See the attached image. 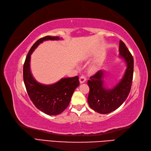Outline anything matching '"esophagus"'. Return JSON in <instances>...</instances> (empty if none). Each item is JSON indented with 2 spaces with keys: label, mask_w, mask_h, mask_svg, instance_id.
<instances>
[{
  "label": "esophagus",
  "mask_w": 151,
  "mask_h": 151,
  "mask_svg": "<svg viewBox=\"0 0 151 151\" xmlns=\"http://www.w3.org/2000/svg\"><path fill=\"white\" fill-rule=\"evenodd\" d=\"M86 76H85V75H81V76H80V78H79V81H80V83L81 84H82V83H84V82H86Z\"/></svg>",
  "instance_id": "obj_1"
}]
</instances>
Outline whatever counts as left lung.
<instances>
[{"label":"left lung","instance_id":"obj_1","mask_svg":"<svg viewBox=\"0 0 151 151\" xmlns=\"http://www.w3.org/2000/svg\"><path fill=\"white\" fill-rule=\"evenodd\" d=\"M119 55L124 60L127 69L122 78L112 89L104 87V71L100 70L90 77L88 81L90 88L88 102L90 107L100 114L110 113L116 110L128 97L131 90L133 74H134V58L122 40L119 43Z\"/></svg>","mask_w":151,"mask_h":151}]
</instances>
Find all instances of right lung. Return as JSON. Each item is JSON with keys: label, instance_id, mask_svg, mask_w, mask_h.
Segmentation results:
<instances>
[{"label": "right lung", "instance_id": "right-lung-1", "mask_svg": "<svg viewBox=\"0 0 151 151\" xmlns=\"http://www.w3.org/2000/svg\"><path fill=\"white\" fill-rule=\"evenodd\" d=\"M59 37L46 36L40 38L29 51L23 65V81L32 102L38 109L48 115L61 113L69 104L74 91L80 83L78 76L63 78L55 84H42L35 81L30 69L31 55L40 43L45 40H58Z\"/></svg>", "mask_w": 151, "mask_h": 151}]
</instances>
